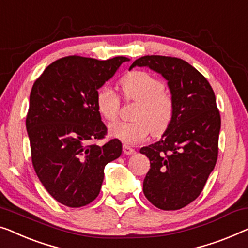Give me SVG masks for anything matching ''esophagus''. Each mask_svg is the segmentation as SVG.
Returning a JSON list of instances; mask_svg holds the SVG:
<instances>
[{"instance_id": "34e87169", "label": "esophagus", "mask_w": 248, "mask_h": 248, "mask_svg": "<svg viewBox=\"0 0 248 248\" xmlns=\"http://www.w3.org/2000/svg\"><path fill=\"white\" fill-rule=\"evenodd\" d=\"M123 152H124V154H126V155H131V154H134L135 153V150L133 149V148H131L130 145L124 144L123 145Z\"/></svg>"}]
</instances>
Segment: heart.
<instances>
[{
    "label": "heart",
    "instance_id": "1",
    "mask_svg": "<svg viewBox=\"0 0 248 248\" xmlns=\"http://www.w3.org/2000/svg\"><path fill=\"white\" fill-rule=\"evenodd\" d=\"M121 87L126 102H134L131 122H115L109 125V134L125 144L142 142L152 132L154 136L163 134L174 116V100L164 89V82L148 71L135 70L125 75ZM121 99L109 86L99 88L96 94V107L104 120H116Z\"/></svg>",
    "mask_w": 248,
    "mask_h": 248
}]
</instances>
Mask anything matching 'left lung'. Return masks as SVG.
Here are the masks:
<instances>
[{"label": "left lung", "mask_w": 248, "mask_h": 248, "mask_svg": "<svg viewBox=\"0 0 248 248\" xmlns=\"http://www.w3.org/2000/svg\"><path fill=\"white\" fill-rule=\"evenodd\" d=\"M146 66L168 80L174 116L160 141L140 150L150 160L143 181L149 202L162 210H178L202 193L216 166L220 114L208 80L185 60L144 56L133 67Z\"/></svg>", "instance_id": "1"}]
</instances>
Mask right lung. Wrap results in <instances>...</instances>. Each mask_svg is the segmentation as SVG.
Segmentation results:
<instances>
[{"label": "right lung", "instance_id": "obj_1", "mask_svg": "<svg viewBox=\"0 0 248 248\" xmlns=\"http://www.w3.org/2000/svg\"><path fill=\"white\" fill-rule=\"evenodd\" d=\"M124 62L128 59L63 57L32 86L26 120L32 166L50 196L64 206L78 208L95 200L104 168L122 154L120 140L95 143L107 134L96 94Z\"/></svg>", "mask_w": 248, "mask_h": 248}]
</instances>
